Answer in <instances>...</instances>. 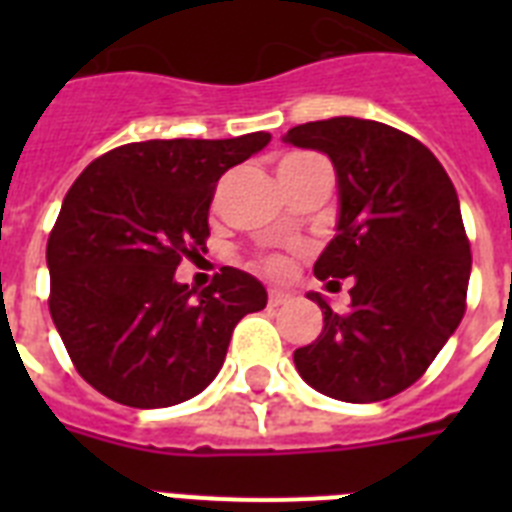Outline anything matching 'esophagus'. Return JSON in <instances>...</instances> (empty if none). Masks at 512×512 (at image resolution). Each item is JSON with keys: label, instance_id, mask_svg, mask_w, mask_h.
Listing matches in <instances>:
<instances>
[{"label": "esophagus", "instance_id": "34e87169", "mask_svg": "<svg viewBox=\"0 0 512 512\" xmlns=\"http://www.w3.org/2000/svg\"><path fill=\"white\" fill-rule=\"evenodd\" d=\"M289 300V292H284V289H271V292H268V303L273 305V308H276V305H284Z\"/></svg>", "mask_w": 512, "mask_h": 512}]
</instances>
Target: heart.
Instances as JSON below:
<instances>
[{"instance_id":"heart-1","label":"heart","mask_w":512,"mask_h":512,"mask_svg":"<svg viewBox=\"0 0 512 512\" xmlns=\"http://www.w3.org/2000/svg\"><path fill=\"white\" fill-rule=\"evenodd\" d=\"M287 159H295V156H287ZM287 159H284V162H287ZM263 265H265V271L276 273V276H279V273H284V268H287V263H284L281 257H268Z\"/></svg>"}]
</instances>
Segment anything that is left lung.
<instances>
[{
    "label": "left lung",
    "mask_w": 512,
    "mask_h": 512,
    "mask_svg": "<svg viewBox=\"0 0 512 512\" xmlns=\"http://www.w3.org/2000/svg\"><path fill=\"white\" fill-rule=\"evenodd\" d=\"M284 143L329 156L337 175L335 239L313 273L350 279L348 313L319 292L321 335L295 350L313 390L372 404L417 382L465 316L470 244L460 199L436 156L388 124L356 116L297 124Z\"/></svg>",
    "instance_id": "8db88e82"
}]
</instances>
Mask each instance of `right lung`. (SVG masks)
Masks as SVG:
<instances>
[{"label":"right lung","mask_w":512,"mask_h":512,"mask_svg":"<svg viewBox=\"0 0 512 512\" xmlns=\"http://www.w3.org/2000/svg\"><path fill=\"white\" fill-rule=\"evenodd\" d=\"M268 143V132L127 143L68 188L47 241L50 316L103 396L135 409L199 396L233 327L265 308V287L239 268H220L199 295L175 271L207 244L217 180Z\"/></svg>","instance_id":"add662e5"}]
</instances>
